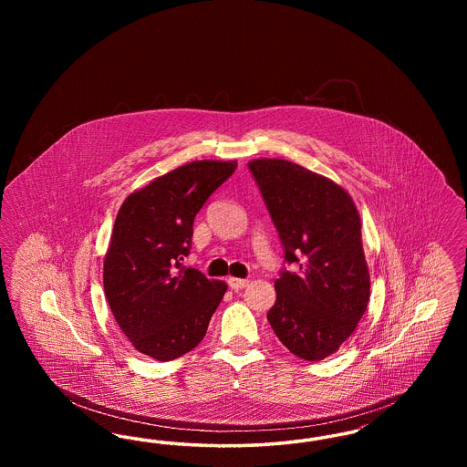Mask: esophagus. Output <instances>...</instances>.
Returning a JSON list of instances; mask_svg holds the SVG:
<instances>
[{
  "instance_id": "34e87169",
  "label": "esophagus",
  "mask_w": 467,
  "mask_h": 467,
  "mask_svg": "<svg viewBox=\"0 0 467 467\" xmlns=\"http://www.w3.org/2000/svg\"><path fill=\"white\" fill-rule=\"evenodd\" d=\"M227 284H229V287L233 290H242L248 285V280L236 278V276H229V278H227Z\"/></svg>"
}]
</instances>
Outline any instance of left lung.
Here are the masks:
<instances>
[{
  "instance_id": "1",
  "label": "left lung",
  "mask_w": 467,
  "mask_h": 467,
  "mask_svg": "<svg viewBox=\"0 0 467 467\" xmlns=\"http://www.w3.org/2000/svg\"><path fill=\"white\" fill-rule=\"evenodd\" d=\"M296 271H280L267 320L294 356L322 360L356 331L369 301L360 217L333 180L284 159L248 162Z\"/></svg>"
}]
</instances>
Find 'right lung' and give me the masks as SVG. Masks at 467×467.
Segmentation results:
<instances>
[{"label": "right lung", "mask_w": 467, "mask_h": 467, "mask_svg": "<svg viewBox=\"0 0 467 467\" xmlns=\"http://www.w3.org/2000/svg\"><path fill=\"white\" fill-rule=\"evenodd\" d=\"M234 170L236 161H192L122 202L103 285L119 327L138 352L173 360L204 337L227 285L180 261L189 255L196 213Z\"/></svg>", "instance_id": "obj_1"}]
</instances>
